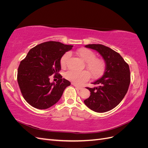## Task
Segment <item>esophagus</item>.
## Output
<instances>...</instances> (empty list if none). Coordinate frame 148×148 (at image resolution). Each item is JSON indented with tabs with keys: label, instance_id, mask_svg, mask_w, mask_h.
Listing matches in <instances>:
<instances>
[{
	"label": "esophagus",
	"instance_id": "esophagus-1",
	"mask_svg": "<svg viewBox=\"0 0 148 148\" xmlns=\"http://www.w3.org/2000/svg\"><path fill=\"white\" fill-rule=\"evenodd\" d=\"M72 84L73 85V86L77 88V89H82L83 88L82 87H81V86H77V85H76V84H75L74 83H72Z\"/></svg>",
	"mask_w": 148,
	"mask_h": 148
}]
</instances>
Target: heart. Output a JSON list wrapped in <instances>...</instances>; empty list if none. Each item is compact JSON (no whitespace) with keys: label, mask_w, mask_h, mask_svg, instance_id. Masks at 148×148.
Here are the masks:
<instances>
[{"label":"heart","mask_w":148,"mask_h":148,"mask_svg":"<svg viewBox=\"0 0 148 148\" xmlns=\"http://www.w3.org/2000/svg\"><path fill=\"white\" fill-rule=\"evenodd\" d=\"M77 53L83 60L86 62V68L90 72L92 78H98L104 74L106 69L105 62L100 58L96 57V53L86 48H82L78 49ZM70 56V53L66 52L62 57L60 64L62 67L65 66ZM89 73L87 70L82 71L69 70L65 73V77L74 84L79 85L90 78Z\"/></svg>","instance_id":"heart-1"}]
</instances>
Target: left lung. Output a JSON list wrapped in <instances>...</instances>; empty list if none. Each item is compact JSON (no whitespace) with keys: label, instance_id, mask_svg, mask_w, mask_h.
I'll list each match as a JSON object with an SVG mask.
<instances>
[{"label":"left lung","instance_id":"obj_1","mask_svg":"<svg viewBox=\"0 0 148 148\" xmlns=\"http://www.w3.org/2000/svg\"><path fill=\"white\" fill-rule=\"evenodd\" d=\"M85 47L96 50L104 59L106 69L102 77L92 83L97 86L86 88L90 96L85 105L96 112H106L117 106L126 95L130 83L128 64L119 53L102 44H88Z\"/></svg>","mask_w":148,"mask_h":148}]
</instances>
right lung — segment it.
<instances>
[{
	"label": "right lung",
	"instance_id": "add662e5",
	"mask_svg": "<svg viewBox=\"0 0 148 148\" xmlns=\"http://www.w3.org/2000/svg\"><path fill=\"white\" fill-rule=\"evenodd\" d=\"M73 46L48 41L31 49L18 69L17 81L24 99L38 109H46L59 101L70 82L59 74L60 59ZM57 74L59 79L50 83V76Z\"/></svg>",
	"mask_w": 148,
	"mask_h": 148
}]
</instances>
